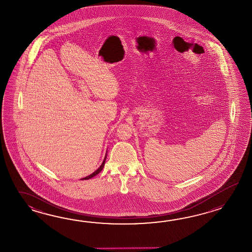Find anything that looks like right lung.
Returning a JSON list of instances; mask_svg holds the SVG:
<instances>
[{
    "label": "right lung",
    "instance_id": "obj_1",
    "mask_svg": "<svg viewBox=\"0 0 252 252\" xmlns=\"http://www.w3.org/2000/svg\"><path fill=\"white\" fill-rule=\"evenodd\" d=\"M106 158H107V152H106V154H105L104 159H103V161H102V165L100 166V167H98V169H96V170L94 172V173H92L91 175H89L88 177H84V178H81V180H87V179H90V178H92V177H95V176L98 175L100 172L102 171V168H103V166H104V164H105Z\"/></svg>",
    "mask_w": 252,
    "mask_h": 252
}]
</instances>
